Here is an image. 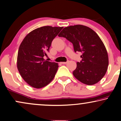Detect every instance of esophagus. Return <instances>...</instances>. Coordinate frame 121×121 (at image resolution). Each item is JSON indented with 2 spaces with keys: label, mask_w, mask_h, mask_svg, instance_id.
Returning a JSON list of instances; mask_svg holds the SVG:
<instances>
[{
  "label": "esophagus",
  "mask_w": 121,
  "mask_h": 121,
  "mask_svg": "<svg viewBox=\"0 0 121 121\" xmlns=\"http://www.w3.org/2000/svg\"><path fill=\"white\" fill-rule=\"evenodd\" d=\"M68 62H69V61H67L66 62H62L61 64H66Z\"/></svg>",
  "instance_id": "obj_1"
}]
</instances>
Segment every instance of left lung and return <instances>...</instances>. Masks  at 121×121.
Returning <instances> with one entry per match:
<instances>
[{
  "instance_id": "1",
  "label": "left lung",
  "mask_w": 121,
  "mask_h": 121,
  "mask_svg": "<svg viewBox=\"0 0 121 121\" xmlns=\"http://www.w3.org/2000/svg\"><path fill=\"white\" fill-rule=\"evenodd\" d=\"M59 37L73 43L74 51L81 52L82 60L77 62L73 75L85 84L91 85L105 75L108 66L107 51L96 32L82 25L70 26L63 29Z\"/></svg>"
}]
</instances>
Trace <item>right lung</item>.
<instances>
[{"mask_svg":"<svg viewBox=\"0 0 121 121\" xmlns=\"http://www.w3.org/2000/svg\"><path fill=\"white\" fill-rule=\"evenodd\" d=\"M63 27L43 26L28 33L20 45L17 68L22 78L30 86L41 88L48 85L57 71V63L43 59L49 52L52 41Z\"/></svg>","mask_w":121,"mask_h":121,"instance_id":"1","label":"right lung"}]
</instances>
